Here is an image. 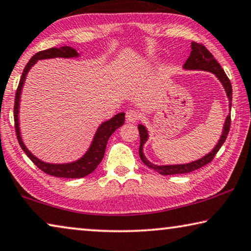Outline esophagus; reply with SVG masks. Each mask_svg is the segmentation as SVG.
Listing matches in <instances>:
<instances>
[{"label": "esophagus", "mask_w": 251, "mask_h": 251, "mask_svg": "<svg viewBox=\"0 0 251 251\" xmlns=\"http://www.w3.org/2000/svg\"><path fill=\"white\" fill-rule=\"evenodd\" d=\"M140 118V115L135 109H129L126 111V121L128 123H136Z\"/></svg>", "instance_id": "1"}]
</instances>
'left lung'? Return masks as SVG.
I'll use <instances>...</instances> for the list:
<instances>
[{"label":"left lung","instance_id":"8db88e82","mask_svg":"<svg viewBox=\"0 0 251 251\" xmlns=\"http://www.w3.org/2000/svg\"><path fill=\"white\" fill-rule=\"evenodd\" d=\"M191 53L188 60L185 61L184 65H183V68L185 70H203V71H209V73H212L216 75V77L220 80V82L224 86L226 90V97L229 99V109L231 110V105H232V86L231 82H230L229 78L226 77V73L224 69L221 68V66L219 65V62L214 59L212 53L206 49V48L201 45V43L192 42L191 43ZM230 123H231V116L228 115L226 118L225 125H224V130H222V134L220 136V140L217 143V145L213 147L211 152L204 155L203 157L199 158L197 161H193L191 163H185V164H174V165H156L151 163L147 158L145 157L144 153H143V146H144L145 143L149 140V132H147L146 127L144 125L140 124L138 125V130H140V137H141V145H140V157L142 162L144 163L146 166H149L150 169L156 171L157 173L162 174V176H171V174H183V173H190L192 171H196L198 169L202 168L208 164V163L213 160L214 155L218 153V151L221 149L222 144H224L226 136H228L229 129H230Z\"/></svg>","mask_w":251,"mask_h":251}]
</instances>
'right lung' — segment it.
Returning <instances> with one entry per match:
<instances>
[{"label":"right lung","mask_w":251,"mask_h":251,"mask_svg":"<svg viewBox=\"0 0 251 251\" xmlns=\"http://www.w3.org/2000/svg\"><path fill=\"white\" fill-rule=\"evenodd\" d=\"M79 57V53L75 51L74 48L65 46L60 48H50V49L40 51V52L35 53L32 58L30 59L29 62L23 69V73L20 79L17 93H15V100H14V126H15V133H17V137L19 141V144L21 149L25 151V153L29 156V158L32 161L38 168L43 171V172L49 174V176H57V177H68V178H80L83 176H87L88 174L93 173L96 170L99 163L101 162L102 157H104L107 142H108L109 137L111 136L115 130L119 128L125 123V113H119L115 115L113 118L108 119L102 123V124L98 127L95 134L94 140L91 142L89 149L87 152L83 154V156L79 158L77 161L70 162V163H63V164H53V163H47L41 160H39L37 156L30 152L26 149L25 143L22 141L21 132H20L19 126V108H20V98H21V93L23 85H25L26 75L29 73L30 69L37 63L38 60H42V59H52V58H77Z\"/></svg>","instance_id":"1"}]
</instances>
